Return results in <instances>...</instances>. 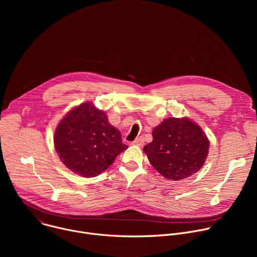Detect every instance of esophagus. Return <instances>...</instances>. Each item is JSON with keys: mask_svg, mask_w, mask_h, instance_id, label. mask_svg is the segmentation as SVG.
I'll return each instance as SVG.
<instances>
[{"mask_svg": "<svg viewBox=\"0 0 257 257\" xmlns=\"http://www.w3.org/2000/svg\"><path fill=\"white\" fill-rule=\"evenodd\" d=\"M132 144H133V145H137V146H143V144H144V139H143V137H142V136L137 137V138L132 142Z\"/></svg>", "mask_w": 257, "mask_h": 257, "instance_id": "obj_1", "label": "esophagus"}]
</instances>
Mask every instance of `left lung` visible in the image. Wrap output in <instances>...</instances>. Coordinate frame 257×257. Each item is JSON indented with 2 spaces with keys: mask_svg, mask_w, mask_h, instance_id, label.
I'll return each mask as SVG.
<instances>
[{
  "mask_svg": "<svg viewBox=\"0 0 257 257\" xmlns=\"http://www.w3.org/2000/svg\"><path fill=\"white\" fill-rule=\"evenodd\" d=\"M153 137L143 152L165 178L185 179L203 166L209 142L201 128L189 119H166L154 129Z\"/></svg>",
  "mask_w": 257,
  "mask_h": 257,
  "instance_id": "obj_1",
  "label": "left lung"
}]
</instances>
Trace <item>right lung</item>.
<instances>
[{
  "instance_id": "obj_1",
  "label": "right lung",
  "mask_w": 257,
  "mask_h": 257,
  "mask_svg": "<svg viewBox=\"0 0 257 257\" xmlns=\"http://www.w3.org/2000/svg\"><path fill=\"white\" fill-rule=\"evenodd\" d=\"M55 148L64 165L82 177H95L128 149L105 113L85 102L71 109L59 123Z\"/></svg>"
}]
</instances>
